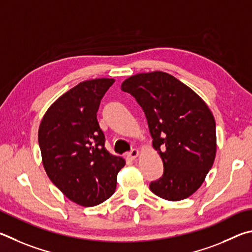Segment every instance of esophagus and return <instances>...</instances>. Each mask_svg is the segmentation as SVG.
Returning a JSON list of instances; mask_svg holds the SVG:
<instances>
[{
  "label": "esophagus",
  "instance_id": "obj_1",
  "mask_svg": "<svg viewBox=\"0 0 252 252\" xmlns=\"http://www.w3.org/2000/svg\"><path fill=\"white\" fill-rule=\"evenodd\" d=\"M138 155H139V152L137 151V149H133V151H131L128 155H127V159H129V160H135L136 158L138 157Z\"/></svg>",
  "mask_w": 252,
  "mask_h": 252
}]
</instances>
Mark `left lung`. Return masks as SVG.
Listing matches in <instances>:
<instances>
[{
    "label": "left lung",
    "mask_w": 252,
    "mask_h": 252,
    "mask_svg": "<svg viewBox=\"0 0 252 252\" xmlns=\"http://www.w3.org/2000/svg\"><path fill=\"white\" fill-rule=\"evenodd\" d=\"M146 116L164 174L149 185L162 199L183 200L204 183L216 156V123L191 88L164 72L142 73L122 84Z\"/></svg>",
    "instance_id": "8db88e82"
}]
</instances>
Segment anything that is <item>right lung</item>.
<instances>
[{"label":"right lung","instance_id":"right-lung-1","mask_svg":"<svg viewBox=\"0 0 252 252\" xmlns=\"http://www.w3.org/2000/svg\"><path fill=\"white\" fill-rule=\"evenodd\" d=\"M113 78L79 83L53 103L38 129L48 178L76 204L93 207L113 195L125 160L105 148L97 110Z\"/></svg>","mask_w":252,"mask_h":252}]
</instances>
